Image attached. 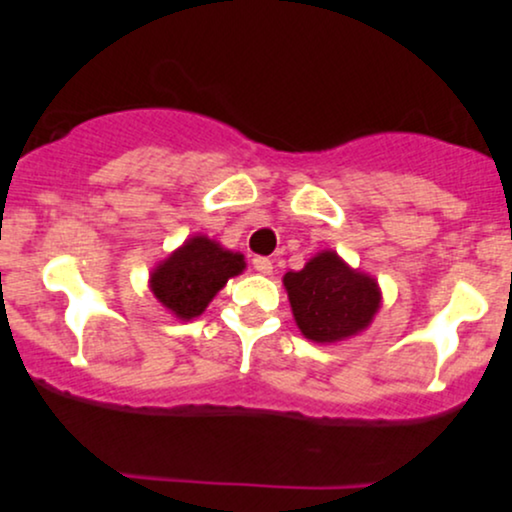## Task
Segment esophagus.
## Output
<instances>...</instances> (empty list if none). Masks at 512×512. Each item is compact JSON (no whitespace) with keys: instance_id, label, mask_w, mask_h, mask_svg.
I'll use <instances>...</instances> for the list:
<instances>
[{"instance_id":"obj_1","label":"esophagus","mask_w":512,"mask_h":512,"mask_svg":"<svg viewBox=\"0 0 512 512\" xmlns=\"http://www.w3.org/2000/svg\"><path fill=\"white\" fill-rule=\"evenodd\" d=\"M252 267H255V272H260V274H272L274 264L269 257H255V260H252Z\"/></svg>"}]
</instances>
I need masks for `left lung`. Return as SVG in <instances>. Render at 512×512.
Wrapping results in <instances>:
<instances>
[{
	"label": "left lung",
	"instance_id": "obj_1",
	"mask_svg": "<svg viewBox=\"0 0 512 512\" xmlns=\"http://www.w3.org/2000/svg\"><path fill=\"white\" fill-rule=\"evenodd\" d=\"M284 289L298 330L315 344H337L366 332L383 305L378 279L334 250H320L301 272H286Z\"/></svg>",
	"mask_w": 512,
	"mask_h": 512
}]
</instances>
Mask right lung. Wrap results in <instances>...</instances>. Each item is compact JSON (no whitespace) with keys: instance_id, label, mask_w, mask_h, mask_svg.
Masks as SVG:
<instances>
[{"instance_id":"right-lung-1","label":"right lung","mask_w":512,"mask_h":512,"mask_svg":"<svg viewBox=\"0 0 512 512\" xmlns=\"http://www.w3.org/2000/svg\"><path fill=\"white\" fill-rule=\"evenodd\" d=\"M245 272V257L219 240L195 233L149 272V289L170 315L182 322L207 310L228 279Z\"/></svg>"}]
</instances>
